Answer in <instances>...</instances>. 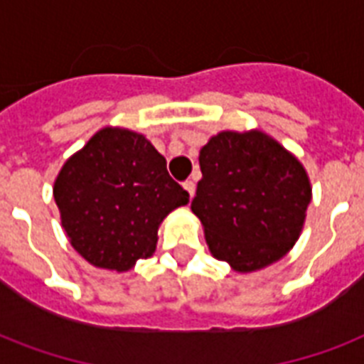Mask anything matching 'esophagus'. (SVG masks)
Wrapping results in <instances>:
<instances>
[{"label":"esophagus","mask_w":364,"mask_h":364,"mask_svg":"<svg viewBox=\"0 0 364 364\" xmlns=\"http://www.w3.org/2000/svg\"><path fill=\"white\" fill-rule=\"evenodd\" d=\"M183 188H185V191L188 193V196L193 198L194 191H196V185H194V181H185V183H183Z\"/></svg>","instance_id":"obj_1"}]
</instances>
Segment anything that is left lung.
I'll list each match as a JSON object with an SVG mask.
<instances>
[{
  "label": "left lung",
  "mask_w": 364,
  "mask_h": 364,
  "mask_svg": "<svg viewBox=\"0 0 364 364\" xmlns=\"http://www.w3.org/2000/svg\"><path fill=\"white\" fill-rule=\"evenodd\" d=\"M191 210L205 242L236 272L276 262L299 240L311 200L304 168L262 132H221L200 151Z\"/></svg>",
  "instance_id": "8db88e82"
}]
</instances>
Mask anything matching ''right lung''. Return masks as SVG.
<instances>
[{"label": "right lung", "instance_id": "obj_1", "mask_svg": "<svg viewBox=\"0 0 364 364\" xmlns=\"http://www.w3.org/2000/svg\"><path fill=\"white\" fill-rule=\"evenodd\" d=\"M54 200L77 253L122 272L154 253L159 225L188 193L141 134L104 128L65 162Z\"/></svg>", "mask_w": 364, "mask_h": 364}]
</instances>
